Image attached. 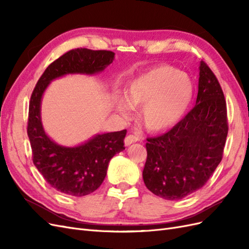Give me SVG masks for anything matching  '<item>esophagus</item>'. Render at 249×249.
<instances>
[{"label":"esophagus","mask_w":249,"mask_h":249,"mask_svg":"<svg viewBox=\"0 0 249 249\" xmlns=\"http://www.w3.org/2000/svg\"><path fill=\"white\" fill-rule=\"evenodd\" d=\"M140 136H138V135H127V136L124 138V144L125 145H131L132 143H135L140 140Z\"/></svg>","instance_id":"esophagus-1"}]
</instances>
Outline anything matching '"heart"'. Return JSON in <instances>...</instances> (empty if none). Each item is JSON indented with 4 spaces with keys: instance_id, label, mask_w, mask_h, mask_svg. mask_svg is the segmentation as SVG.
Returning a JSON list of instances; mask_svg holds the SVG:
<instances>
[{
    "instance_id": "obj_1",
    "label": "heart",
    "mask_w": 249,
    "mask_h": 249,
    "mask_svg": "<svg viewBox=\"0 0 249 249\" xmlns=\"http://www.w3.org/2000/svg\"><path fill=\"white\" fill-rule=\"evenodd\" d=\"M194 93L193 83L186 73L167 65L154 67L134 78L125 97L116 101V111L130 118L134 107H143L142 124L147 130L159 132L175 125L189 108Z\"/></svg>"
}]
</instances>
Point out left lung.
Here are the masks:
<instances>
[{"label": "left lung", "instance_id": "left-lung-1", "mask_svg": "<svg viewBox=\"0 0 249 249\" xmlns=\"http://www.w3.org/2000/svg\"><path fill=\"white\" fill-rule=\"evenodd\" d=\"M228 131L223 91L201 61L196 105L170 131L147 138L142 172L147 189L168 200L182 199L200 189L221 162Z\"/></svg>", "mask_w": 249, "mask_h": 249}]
</instances>
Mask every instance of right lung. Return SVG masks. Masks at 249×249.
I'll use <instances>...</instances> for the list:
<instances>
[{
    "label": "right lung",
    "mask_w": 249,
    "mask_h": 249,
    "mask_svg": "<svg viewBox=\"0 0 249 249\" xmlns=\"http://www.w3.org/2000/svg\"><path fill=\"white\" fill-rule=\"evenodd\" d=\"M114 56L111 51L71 50L48 66L33 90L27 130L33 163L44 179L59 192L84 196L95 191L106 178L110 160L124 149L126 130L97 134L77 146L59 145L48 136L42 126V94L53 80L65 74L103 71L113 62Z\"/></svg>",
    "instance_id": "obj_1"
}]
</instances>
